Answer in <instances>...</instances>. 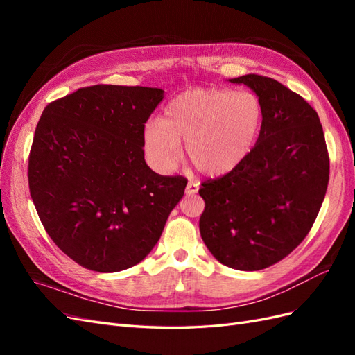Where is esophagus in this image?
I'll return each mask as SVG.
<instances>
[{"label": "esophagus", "instance_id": "obj_1", "mask_svg": "<svg viewBox=\"0 0 355 355\" xmlns=\"http://www.w3.org/2000/svg\"><path fill=\"white\" fill-rule=\"evenodd\" d=\"M198 189H200L198 184H196V182H189V184L187 185V194L188 196H196Z\"/></svg>", "mask_w": 355, "mask_h": 355}]
</instances>
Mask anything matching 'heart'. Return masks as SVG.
Masks as SVG:
<instances>
[{
  "label": "heart",
  "instance_id": "heart-1",
  "mask_svg": "<svg viewBox=\"0 0 355 355\" xmlns=\"http://www.w3.org/2000/svg\"><path fill=\"white\" fill-rule=\"evenodd\" d=\"M265 108L249 90L198 87L170 101L161 121L144 128V153L157 171L170 173L182 158L180 141L200 173H231L250 155L261 136Z\"/></svg>",
  "mask_w": 355,
  "mask_h": 355
}]
</instances>
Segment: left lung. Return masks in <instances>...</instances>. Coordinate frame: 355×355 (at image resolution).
Returning <instances> with one entry per match:
<instances>
[{
    "label": "left lung",
    "instance_id": "8db88e82",
    "mask_svg": "<svg viewBox=\"0 0 355 355\" xmlns=\"http://www.w3.org/2000/svg\"><path fill=\"white\" fill-rule=\"evenodd\" d=\"M265 121L257 144L231 173L201 184L200 232L216 259L259 271L280 262L313 228L329 185V153L318 114L274 78L243 75Z\"/></svg>",
    "mask_w": 355,
    "mask_h": 355
}]
</instances>
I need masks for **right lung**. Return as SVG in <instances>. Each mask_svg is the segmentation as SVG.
<instances>
[{
    "mask_svg": "<svg viewBox=\"0 0 355 355\" xmlns=\"http://www.w3.org/2000/svg\"><path fill=\"white\" fill-rule=\"evenodd\" d=\"M163 90L98 84L50 102L35 128L28 164L42 227L73 262L116 272L145 259L184 176H161L144 154V128Z\"/></svg>",
    "mask_w": 355,
    "mask_h": 355,
    "instance_id": "1",
    "label": "right lung"
}]
</instances>
